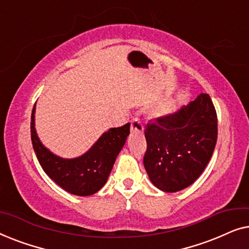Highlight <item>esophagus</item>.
I'll use <instances>...</instances> for the list:
<instances>
[{"label": "esophagus", "mask_w": 249, "mask_h": 249, "mask_svg": "<svg viewBox=\"0 0 249 249\" xmlns=\"http://www.w3.org/2000/svg\"><path fill=\"white\" fill-rule=\"evenodd\" d=\"M130 130H131V132H138V134H142V132L144 131V127H142V121L139 120L138 118L132 119L131 125H130Z\"/></svg>", "instance_id": "esophagus-1"}]
</instances>
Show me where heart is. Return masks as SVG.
I'll return each instance as SVG.
<instances>
[{
  "label": "heart",
  "mask_w": 249,
  "mask_h": 249,
  "mask_svg": "<svg viewBox=\"0 0 249 249\" xmlns=\"http://www.w3.org/2000/svg\"><path fill=\"white\" fill-rule=\"evenodd\" d=\"M169 111H170V107H166L162 112H163V113H166V112H169Z\"/></svg>",
  "instance_id": "heart-1"
}]
</instances>
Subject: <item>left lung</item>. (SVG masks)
I'll return each instance as SVG.
<instances>
[{"mask_svg":"<svg viewBox=\"0 0 249 249\" xmlns=\"http://www.w3.org/2000/svg\"><path fill=\"white\" fill-rule=\"evenodd\" d=\"M145 138L144 166L153 185L165 193L187 188L202 175L215 148L217 118L209 94L147 124Z\"/></svg>","mask_w":249,"mask_h":249,"instance_id":"8db88e82","label":"left lung"}]
</instances>
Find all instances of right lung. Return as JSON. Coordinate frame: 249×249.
<instances>
[{"mask_svg":"<svg viewBox=\"0 0 249 249\" xmlns=\"http://www.w3.org/2000/svg\"><path fill=\"white\" fill-rule=\"evenodd\" d=\"M36 104L32 111V142L44 172L66 192L77 196L97 193L107 181L117 156L124 147L130 124L111 128L85 153L74 159H63L53 154L42 144L35 128Z\"/></svg>","mask_w":249,"mask_h":249,"instance_id":"obj_1","label":"right lung"}]
</instances>
